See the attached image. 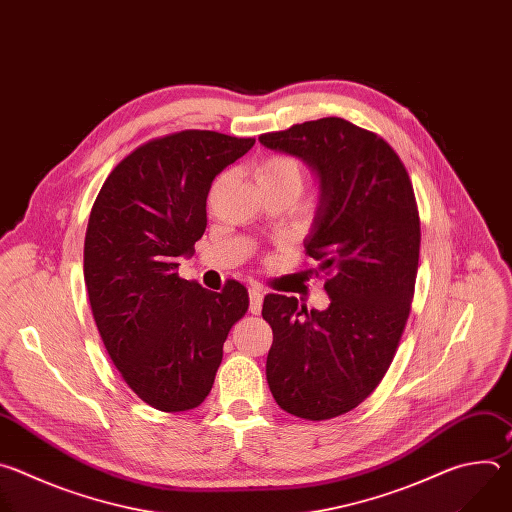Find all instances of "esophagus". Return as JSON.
I'll list each match as a JSON object with an SVG mask.
<instances>
[{"instance_id": "1", "label": "esophagus", "mask_w": 512, "mask_h": 512, "mask_svg": "<svg viewBox=\"0 0 512 512\" xmlns=\"http://www.w3.org/2000/svg\"><path fill=\"white\" fill-rule=\"evenodd\" d=\"M261 306H263V291L259 287H251L249 289V312L257 316L261 312Z\"/></svg>"}]
</instances>
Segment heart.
I'll return each instance as SVG.
<instances>
[{"label":"heart","instance_id":"1","mask_svg":"<svg viewBox=\"0 0 512 512\" xmlns=\"http://www.w3.org/2000/svg\"><path fill=\"white\" fill-rule=\"evenodd\" d=\"M255 180L259 186L265 184H294L302 186V168L289 156H269L255 168Z\"/></svg>","mask_w":512,"mask_h":512}]
</instances>
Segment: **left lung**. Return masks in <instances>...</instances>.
Returning a JSON list of instances; mask_svg holds the SVG:
<instances>
[{
    "mask_svg": "<svg viewBox=\"0 0 512 512\" xmlns=\"http://www.w3.org/2000/svg\"><path fill=\"white\" fill-rule=\"evenodd\" d=\"M259 141L316 174L320 194L304 247L316 275H330L326 310L265 298L261 314L273 330L267 383L283 411L332 419L377 389L409 318L421 243L413 186L383 137L340 117Z\"/></svg>",
    "mask_w": 512,
    "mask_h": 512,
    "instance_id": "obj_1",
    "label": "left lung"
}]
</instances>
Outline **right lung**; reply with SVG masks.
I'll return each mask as SVG.
<instances>
[{
	"label": "right lung",
	"mask_w": 512,
	"mask_h": 512,
	"mask_svg": "<svg viewBox=\"0 0 512 512\" xmlns=\"http://www.w3.org/2000/svg\"><path fill=\"white\" fill-rule=\"evenodd\" d=\"M253 137L188 129L148 141L105 180L85 237V283L103 344L131 391L178 413L198 407L223 344L249 308L247 289L221 294L178 277L206 229L212 180Z\"/></svg>",
	"instance_id": "add662e5"
}]
</instances>
